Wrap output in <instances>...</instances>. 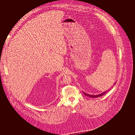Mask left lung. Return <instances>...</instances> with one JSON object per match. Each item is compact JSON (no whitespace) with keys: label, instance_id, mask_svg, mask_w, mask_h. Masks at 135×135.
<instances>
[{"label":"left lung","instance_id":"8db88e82","mask_svg":"<svg viewBox=\"0 0 135 135\" xmlns=\"http://www.w3.org/2000/svg\"><path fill=\"white\" fill-rule=\"evenodd\" d=\"M107 91H106L105 92H104L103 93H102V94H100V95H89V94H85V93H84V94L85 95H86V96H89V97H100V96L103 95L104 94H105L106 93H107Z\"/></svg>","mask_w":135,"mask_h":135}]
</instances>
